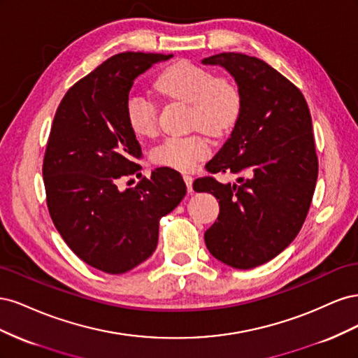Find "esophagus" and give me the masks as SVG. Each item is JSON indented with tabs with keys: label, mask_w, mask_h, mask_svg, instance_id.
<instances>
[{
	"label": "esophagus",
	"mask_w": 358,
	"mask_h": 358,
	"mask_svg": "<svg viewBox=\"0 0 358 358\" xmlns=\"http://www.w3.org/2000/svg\"><path fill=\"white\" fill-rule=\"evenodd\" d=\"M183 180H185V183H187V189H188V192L189 194H192L194 192V189H192V176H189V175H183Z\"/></svg>",
	"instance_id": "obj_1"
}]
</instances>
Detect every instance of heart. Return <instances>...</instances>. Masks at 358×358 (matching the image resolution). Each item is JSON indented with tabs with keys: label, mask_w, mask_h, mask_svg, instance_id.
<instances>
[{
	"label": "heart",
	"mask_w": 358,
	"mask_h": 358,
	"mask_svg": "<svg viewBox=\"0 0 358 358\" xmlns=\"http://www.w3.org/2000/svg\"><path fill=\"white\" fill-rule=\"evenodd\" d=\"M155 88L170 99L191 104V127L210 136H222L236 125L242 110V95L227 79H216L208 69L180 61L161 73ZM129 129L137 137H149L157 129V106L142 95H131L125 104ZM209 154L201 137H169L150 154L161 167L188 171Z\"/></svg>",
	"instance_id": "b5f03b06"
}]
</instances>
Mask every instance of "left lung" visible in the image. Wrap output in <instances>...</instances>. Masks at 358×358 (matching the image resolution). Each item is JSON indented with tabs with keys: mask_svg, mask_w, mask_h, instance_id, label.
<instances>
[{
	"mask_svg": "<svg viewBox=\"0 0 358 358\" xmlns=\"http://www.w3.org/2000/svg\"><path fill=\"white\" fill-rule=\"evenodd\" d=\"M201 62L229 71L242 95L229 140L206 164L242 175L239 183L208 176L192 185L220 200L204 242L224 264L252 268L282 252L306 220L318 178L309 107L297 86L255 57L224 52Z\"/></svg>",
	"mask_w": 358,
	"mask_h": 358,
	"instance_id": "left-lung-1",
	"label": "left lung"
}]
</instances>
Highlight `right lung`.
<instances>
[{
    "label": "right lung",
    "mask_w": 358,
    "mask_h": 358,
    "mask_svg": "<svg viewBox=\"0 0 358 358\" xmlns=\"http://www.w3.org/2000/svg\"><path fill=\"white\" fill-rule=\"evenodd\" d=\"M171 57L117 53L74 83L53 117L43 161L50 218L71 251L106 273H125L152 255L159 220L187 194L180 173L167 167L134 188H117L119 179L142 169V149L125 117L129 90Z\"/></svg>",
    "instance_id": "right-lung-1"
}]
</instances>
